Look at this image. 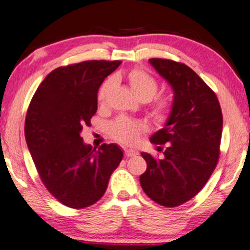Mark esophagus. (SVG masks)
I'll use <instances>...</instances> for the list:
<instances>
[{
    "instance_id": "obj_1",
    "label": "esophagus",
    "mask_w": 250,
    "mask_h": 250,
    "mask_svg": "<svg viewBox=\"0 0 250 250\" xmlns=\"http://www.w3.org/2000/svg\"><path fill=\"white\" fill-rule=\"evenodd\" d=\"M138 152L133 149H125V157H133V156H137Z\"/></svg>"
}]
</instances>
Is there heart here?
<instances>
[{
	"label": "heart",
	"instance_id": "b5f03b06",
	"mask_svg": "<svg viewBox=\"0 0 250 250\" xmlns=\"http://www.w3.org/2000/svg\"><path fill=\"white\" fill-rule=\"evenodd\" d=\"M126 80L130 85V88L135 93V95L141 101L150 102V114L156 122L163 124L169 118L173 111V99L166 94H155L158 91V82L154 76L148 74L146 70L141 68H132L126 74ZM113 86L112 78H107L104 81L98 92V101L103 105L105 103L107 95ZM147 125L141 121H135L131 119L121 117L113 121L109 126V133L112 139L118 143L128 145H135L141 135L147 132Z\"/></svg>",
	"mask_w": 250,
	"mask_h": 250
}]
</instances>
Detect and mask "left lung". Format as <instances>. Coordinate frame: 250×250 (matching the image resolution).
Listing matches in <instances>:
<instances>
[{"label": "left lung", "mask_w": 250, "mask_h": 250, "mask_svg": "<svg viewBox=\"0 0 250 250\" xmlns=\"http://www.w3.org/2000/svg\"><path fill=\"white\" fill-rule=\"evenodd\" d=\"M149 62L174 89L166 125L150 138L164 158L141 152L147 169L144 192L159 206L174 208L193 199L207 184L220 157L222 111L215 93L183 62L150 58Z\"/></svg>", "instance_id": "left-lung-1"}]
</instances>
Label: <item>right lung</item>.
<instances>
[{
    "mask_svg": "<svg viewBox=\"0 0 250 250\" xmlns=\"http://www.w3.org/2000/svg\"><path fill=\"white\" fill-rule=\"evenodd\" d=\"M120 61H86L50 72L33 94L24 136L44 188L64 206L84 208L98 202L124 152L114 144L98 150L81 132L98 110V91Z\"/></svg>",
    "mask_w": 250,
    "mask_h": 250,
    "instance_id": "1",
    "label": "right lung"
}]
</instances>
